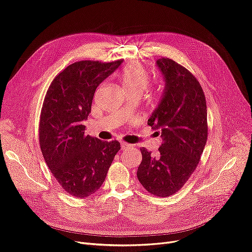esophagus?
Listing matches in <instances>:
<instances>
[{"label":"esophagus","mask_w":252,"mask_h":252,"mask_svg":"<svg viewBox=\"0 0 252 252\" xmlns=\"http://www.w3.org/2000/svg\"><path fill=\"white\" fill-rule=\"evenodd\" d=\"M120 147H122V150H128L129 148H133L132 145L126 143V142H123L122 145H120Z\"/></svg>","instance_id":"1"}]
</instances>
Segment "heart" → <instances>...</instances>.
Listing matches in <instances>:
<instances>
[{
    "instance_id": "b5f03b06",
    "label": "heart",
    "mask_w": 252,
    "mask_h": 252,
    "mask_svg": "<svg viewBox=\"0 0 252 252\" xmlns=\"http://www.w3.org/2000/svg\"><path fill=\"white\" fill-rule=\"evenodd\" d=\"M119 80L126 93L143 94L150 83V73L139 62L127 63L119 75Z\"/></svg>"
}]
</instances>
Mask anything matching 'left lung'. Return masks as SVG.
Segmentation results:
<instances>
[{
  "label": "left lung",
  "instance_id": "1",
  "mask_svg": "<svg viewBox=\"0 0 252 252\" xmlns=\"http://www.w3.org/2000/svg\"><path fill=\"white\" fill-rule=\"evenodd\" d=\"M157 64L166 87L148 125L160 129L162 143L158 157L140 148L137 176L151 194L169 196L182 189L199 165L208 137L207 106L200 82L187 68L168 58Z\"/></svg>",
  "mask_w": 252,
  "mask_h": 252
}]
</instances>
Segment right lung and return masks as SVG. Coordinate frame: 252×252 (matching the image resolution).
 <instances>
[{
    "label": "right lung",
    "mask_w": 252,
    "mask_h": 252,
    "mask_svg": "<svg viewBox=\"0 0 252 252\" xmlns=\"http://www.w3.org/2000/svg\"><path fill=\"white\" fill-rule=\"evenodd\" d=\"M122 63L76 62L56 76L45 94L39 124L40 148L54 178L76 198L84 199L101 188L120 149L116 140L85 135L83 120L92 111L95 89Z\"/></svg>",
    "instance_id": "1"
}]
</instances>
